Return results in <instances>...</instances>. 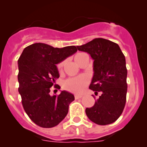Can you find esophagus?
<instances>
[{"instance_id": "obj_1", "label": "esophagus", "mask_w": 147, "mask_h": 147, "mask_svg": "<svg viewBox=\"0 0 147 147\" xmlns=\"http://www.w3.org/2000/svg\"><path fill=\"white\" fill-rule=\"evenodd\" d=\"M82 96L81 94H75V100H78V99H80Z\"/></svg>"}]
</instances>
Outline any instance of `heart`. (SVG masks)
<instances>
[{
	"label": "heart",
	"mask_w": 147,
	"mask_h": 147,
	"mask_svg": "<svg viewBox=\"0 0 147 147\" xmlns=\"http://www.w3.org/2000/svg\"><path fill=\"white\" fill-rule=\"evenodd\" d=\"M84 53H79L75 55V61L78 65H79L80 62L82 60V57L84 55ZM64 65V61H61L57 65V69L60 72H62ZM88 84V80L85 76L76 77V78H69L66 80L63 84V87L67 91L73 93H81L84 90V87Z\"/></svg>",
	"instance_id": "obj_1"
}]
</instances>
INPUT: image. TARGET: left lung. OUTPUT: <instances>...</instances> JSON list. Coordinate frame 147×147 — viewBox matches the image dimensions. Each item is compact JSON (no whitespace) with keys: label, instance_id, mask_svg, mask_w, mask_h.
<instances>
[{"label":"left lung","instance_id":"8db88e82","mask_svg":"<svg viewBox=\"0 0 147 147\" xmlns=\"http://www.w3.org/2000/svg\"><path fill=\"white\" fill-rule=\"evenodd\" d=\"M77 47L80 51L90 54L94 60V75L89 88L95 95L101 94L94 106L86 108V115L99 125L112 124L119 117L125 106L127 92L125 57L117 44L104 38H95Z\"/></svg>","mask_w":147,"mask_h":147}]
</instances>
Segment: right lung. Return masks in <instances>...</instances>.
Returning <instances> with one entry per match:
<instances>
[{
  "instance_id": "1",
  "label": "right lung",
  "mask_w": 147,
  "mask_h": 147,
  "mask_svg": "<svg viewBox=\"0 0 147 147\" xmlns=\"http://www.w3.org/2000/svg\"><path fill=\"white\" fill-rule=\"evenodd\" d=\"M77 51L75 46L57 48L38 42L26 47L19 57L18 80L22 105L30 119L39 127L57 126L75 100L73 94L65 90L57 96L49 93L53 85L60 88L54 84L60 77L56 65Z\"/></svg>"
}]
</instances>
